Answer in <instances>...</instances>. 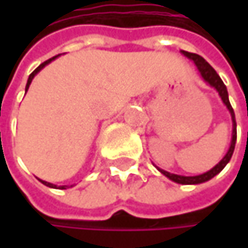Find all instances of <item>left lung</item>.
<instances>
[{
	"label": "left lung",
	"instance_id": "left-lung-1",
	"mask_svg": "<svg viewBox=\"0 0 248 248\" xmlns=\"http://www.w3.org/2000/svg\"><path fill=\"white\" fill-rule=\"evenodd\" d=\"M181 53H182L185 57H188L189 60L194 62V64L197 66V69H198L201 77L204 78V81H205L207 84H210L211 87H214V89L218 92V94H220L223 103L227 106V109H228V112H230V115H231V121H232V135H231L230 148H228L227 154L224 155L223 159H221L214 168H211L210 171L201 173V175H195V176H184V175H176V173H171L168 172V171H164V170H161V168L156 167V170H158L159 172L164 173L167 178H170L171 181L176 182V184H182V185H197V184H202V182H207V181H210L211 178H214L217 173L221 172L224 170V167L230 162V159H231V156H232V152H234V148H235V140H237V129H235V127H237V124H235L234 110H232V108H231V105H230V100H228V92H227V87H225V84L223 83L221 77L217 75V72H216V70H214V69L201 57V56H198V54H195V53H188V51H184V50H181Z\"/></svg>",
	"mask_w": 248,
	"mask_h": 248
}]
</instances>
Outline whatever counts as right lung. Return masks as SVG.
Listing matches in <instances>:
<instances>
[{"mask_svg": "<svg viewBox=\"0 0 248 248\" xmlns=\"http://www.w3.org/2000/svg\"><path fill=\"white\" fill-rule=\"evenodd\" d=\"M59 56H60V54H59ZM59 56H54V57H51V59H48L47 62H44V63H41V64H40V66H38V67H37V69H35V70H34V72L31 73V75H30V77H28V80H27V86H25V93H27V90H28V87H30V84H31V81H32V78H34V76L37 75V73H38L40 70H43V69H44V67H46V66H47L48 63H51L53 60H56V59H57ZM40 181H41V182H43L44 185H47V186H50V188H56V189H66V188H69V185H62V186H57V185H54V184H51V182H47V181H43V179H40ZM70 186H73V185H70Z\"/></svg>", "mask_w": 248, "mask_h": 248, "instance_id": "add662e5", "label": "right lung"}]
</instances>
